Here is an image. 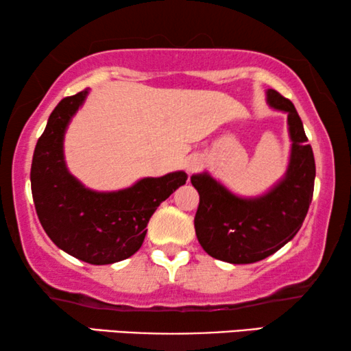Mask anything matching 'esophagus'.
Here are the masks:
<instances>
[{
    "label": "esophagus",
    "mask_w": 351,
    "mask_h": 351,
    "mask_svg": "<svg viewBox=\"0 0 351 351\" xmlns=\"http://www.w3.org/2000/svg\"><path fill=\"white\" fill-rule=\"evenodd\" d=\"M201 166V158L198 156V155H191V156H189L185 160V162H184V167H185V171L189 172H195L196 169H198V167Z\"/></svg>",
    "instance_id": "esophagus-1"
}]
</instances>
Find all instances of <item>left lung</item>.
<instances>
[{
    "label": "left lung",
    "instance_id": "1",
    "mask_svg": "<svg viewBox=\"0 0 351 351\" xmlns=\"http://www.w3.org/2000/svg\"><path fill=\"white\" fill-rule=\"evenodd\" d=\"M267 104L287 114L291 150L286 172L257 196L233 193L208 171L191 176L199 193L195 232L210 257L228 263L263 261L299 232L315 186V158L304 124L291 100L267 89Z\"/></svg>",
    "mask_w": 351,
    "mask_h": 351
}]
</instances>
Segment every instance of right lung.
<instances>
[{
    "mask_svg": "<svg viewBox=\"0 0 351 351\" xmlns=\"http://www.w3.org/2000/svg\"><path fill=\"white\" fill-rule=\"evenodd\" d=\"M89 89L62 99L38 138L32 161V195L38 219L62 251L90 265H108L141 249L147 223L162 201L186 182L184 171L142 177L121 190L88 189L66 167L64 141Z\"/></svg>",
    "mask_w": 351,
    "mask_h": 351,
    "instance_id": "right-lung-1",
    "label": "right lung"
}]
</instances>
